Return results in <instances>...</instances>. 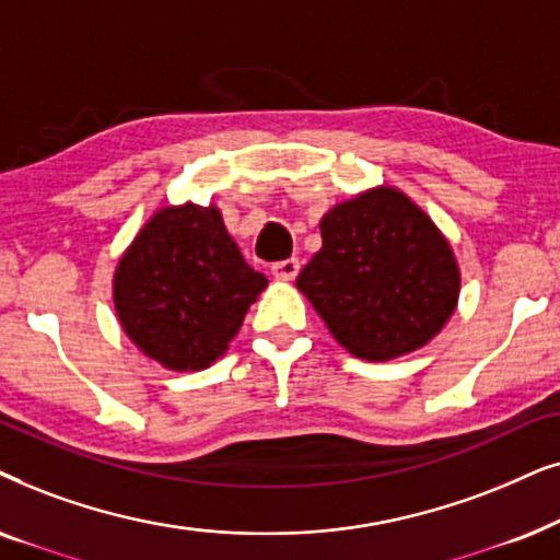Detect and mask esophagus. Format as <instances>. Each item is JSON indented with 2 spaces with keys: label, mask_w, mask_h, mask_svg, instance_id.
Returning <instances> with one entry per match:
<instances>
[{
  "label": "esophagus",
  "mask_w": 560,
  "mask_h": 560,
  "mask_svg": "<svg viewBox=\"0 0 560 560\" xmlns=\"http://www.w3.org/2000/svg\"><path fill=\"white\" fill-rule=\"evenodd\" d=\"M271 273H273V279H279V281H292L294 276L300 273V260L296 258L279 260V264L271 266Z\"/></svg>",
  "instance_id": "obj_1"
}]
</instances>
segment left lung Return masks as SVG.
I'll return each instance as SVG.
<instances>
[{"mask_svg":"<svg viewBox=\"0 0 560 560\" xmlns=\"http://www.w3.org/2000/svg\"><path fill=\"white\" fill-rule=\"evenodd\" d=\"M323 248L296 289L332 338L363 361L428 346L458 307L460 268L448 237L397 186H371L319 222Z\"/></svg>","mask_w":560,"mask_h":560,"instance_id":"8db88e82","label":"left lung"}]
</instances>
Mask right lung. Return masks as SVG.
<instances>
[{
    "instance_id": "obj_1",
    "label": "right lung",
    "mask_w": 560,
    "mask_h": 560,
    "mask_svg": "<svg viewBox=\"0 0 560 560\" xmlns=\"http://www.w3.org/2000/svg\"><path fill=\"white\" fill-rule=\"evenodd\" d=\"M266 287L230 237L220 207L184 202L159 207L122 250L112 302L132 346L184 374L225 355Z\"/></svg>"
}]
</instances>
